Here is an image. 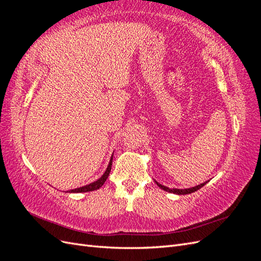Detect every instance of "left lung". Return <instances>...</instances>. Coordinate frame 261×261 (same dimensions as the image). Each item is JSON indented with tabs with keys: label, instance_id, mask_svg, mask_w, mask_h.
Wrapping results in <instances>:
<instances>
[{
	"label": "left lung",
	"instance_id": "obj_1",
	"mask_svg": "<svg viewBox=\"0 0 261 261\" xmlns=\"http://www.w3.org/2000/svg\"><path fill=\"white\" fill-rule=\"evenodd\" d=\"M154 181H155V184H156L158 186H159L161 189H163V191L169 192V193H173V194H176V195H187V194H192V193H194V192H196V191H198V189H200L202 186H204V184H207V181H204V183H202V184H200V185H197V186L192 187V188L178 189V188H169V187H167V186H163V185L159 184L156 180H154Z\"/></svg>",
	"mask_w": 261,
	"mask_h": 261
}]
</instances>
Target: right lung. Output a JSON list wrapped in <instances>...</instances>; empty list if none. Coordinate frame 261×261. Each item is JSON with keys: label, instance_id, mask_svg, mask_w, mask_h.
<instances>
[{"label": "right lung", "instance_id": "right-lung-1", "mask_svg": "<svg viewBox=\"0 0 261 261\" xmlns=\"http://www.w3.org/2000/svg\"><path fill=\"white\" fill-rule=\"evenodd\" d=\"M112 160H113V154L111 156V159H110L109 165H108L106 172L103 173V175H102L100 178H98L96 181H93V183H90L89 185H86V186H83L80 188L70 189V191H68V193H87V192H92V191H96V189H99L102 185L106 183L108 176L110 175V172H111V168H112Z\"/></svg>", "mask_w": 261, "mask_h": 261}]
</instances>
